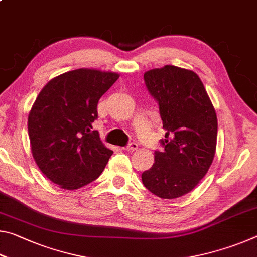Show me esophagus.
I'll use <instances>...</instances> for the list:
<instances>
[{
    "instance_id": "1",
    "label": "esophagus",
    "mask_w": 257,
    "mask_h": 257,
    "mask_svg": "<svg viewBox=\"0 0 257 257\" xmlns=\"http://www.w3.org/2000/svg\"><path fill=\"white\" fill-rule=\"evenodd\" d=\"M137 149H138V145L136 144V143H129L127 146L123 147V150H125V151H136Z\"/></svg>"
}]
</instances>
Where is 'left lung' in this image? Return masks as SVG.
Instances as JSON below:
<instances>
[{
  "label": "left lung",
  "instance_id": "obj_1",
  "mask_svg": "<svg viewBox=\"0 0 257 257\" xmlns=\"http://www.w3.org/2000/svg\"><path fill=\"white\" fill-rule=\"evenodd\" d=\"M147 89L159 103L165 130L162 152L142 181L152 194L173 199L193 190L206 175L216 149L217 119L202 80L191 70L164 66L144 73Z\"/></svg>",
  "mask_w": 257,
  "mask_h": 257
}]
</instances>
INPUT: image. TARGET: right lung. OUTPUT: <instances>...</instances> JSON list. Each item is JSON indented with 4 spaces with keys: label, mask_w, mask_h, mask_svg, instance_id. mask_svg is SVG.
I'll return each instance as SVG.
<instances>
[{
    "label": "right lung",
    "mask_w": 257,
    "mask_h": 257,
    "mask_svg": "<svg viewBox=\"0 0 257 257\" xmlns=\"http://www.w3.org/2000/svg\"><path fill=\"white\" fill-rule=\"evenodd\" d=\"M115 72L77 69L43 87L28 115L35 162L60 188L75 190L101 176L113 154L93 129L97 103L118 80Z\"/></svg>",
    "instance_id": "1"
}]
</instances>
